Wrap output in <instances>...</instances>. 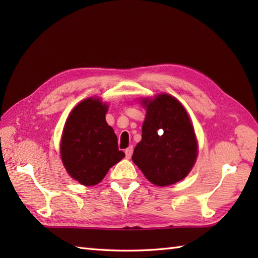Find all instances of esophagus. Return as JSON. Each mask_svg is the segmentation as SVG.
<instances>
[{
  "instance_id": "1",
  "label": "esophagus",
  "mask_w": 258,
  "mask_h": 258,
  "mask_svg": "<svg viewBox=\"0 0 258 258\" xmlns=\"http://www.w3.org/2000/svg\"><path fill=\"white\" fill-rule=\"evenodd\" d=\"M132 154H133V146H130L125 150V156H126V158H131Z\"/></svg>"
}]
</instances>
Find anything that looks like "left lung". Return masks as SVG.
<instances>
[{
    "label": "left lung",
    "instance_id": "left-lung-1",
    "mask_svg": "<svg viewBox=\"0 0 258 258\" xmlns=\"http://www.w3.org/2000/svg\"><path fill=\"white\" fill-rule=\"evenodd\" d=\"M144 106L142 141L135 146L132 160L151 183L175 184L189 173L195 163L194 128L182 104L171 95L146 100Z\"/></svg>",
    "mask_w": 258,
    "mask_h": 258
}]
</instances>
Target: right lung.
Segmentation results:
<instances>
[{"mask_svg":"<svg viewBox=\"0 0 258 258\" xmlns=\"http://www.w3.org/2000/svg\"><path fill=\"white\" fill-rule=\"evenodd\" d=\"M107 105L98 98L81 102L65 123L61 156L68 173L79 183L92 186L125 156L105 120Z\"/></svg>","mask_w":258,"mask_h":258,"instance_id":"1","label":"right lung"}]
</instances>
